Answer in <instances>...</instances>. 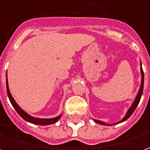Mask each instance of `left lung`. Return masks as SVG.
Masks as SVG:
<instances>
[{
    "label": "left lung",
    "instance_id": "8db88e82",
    "mask_svg": "<svg viewBox=\"0 0 150 150\" xmlns=\"http://www.w3.org/2000/svg\"><path fill=\"white\" fill-rule=\"evenodd\" d=\"M141 67H142V62H141ZM141 72H142V84H141V87H140V89H139L138 94H137V97H136V100L135 101H134V103L132 104L131 108H129V111H128V112H127V114H126V116H125V118H124L121 121H120V123L125 121V120H126L128 118H129V117L131 116V115H132V113H133V112L135 111L136 108L137 107L139 102H140V100H141L142 92H143V88H144V71H143V69H142V67H141ZM95 121H96V123H98V124L104 125H105V124H104V122H102V121H100V120H95Z\"/></svg>",
    "mask_w": 150,
    "mask_h": 150
}]
</instances>
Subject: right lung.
<instances>
[{
	"mask_svg": "<svg viewBox=\"0 0 150 150\" xmlns=\"http://www.w3.org/2000/svg\"><path fill=\"white\" fill-rule=\"evenodd\" d=\"M6 89H7V94H8V99H9L10 102H11L12 105L13 106V108H15V110L17 111V112H18L25 120H26L28 122L33 123V124H36V125H52V124H54V123L57 122V121L60 119L61 116H57L55 118H52V119H38V118H34L33 116H30L18 106V104H17V103H16L14 100H13V98L12 97L11 94H10V92H9V89H8L7 79H6Z\"/></svg>",
	"mask_w": 150,
	"mask_h": 150,
	"instance_id": "obj_1",
	"label": "right lung"
}]
</instances>
